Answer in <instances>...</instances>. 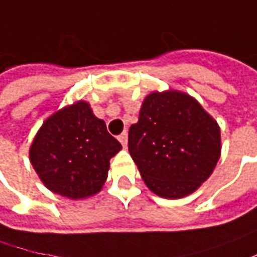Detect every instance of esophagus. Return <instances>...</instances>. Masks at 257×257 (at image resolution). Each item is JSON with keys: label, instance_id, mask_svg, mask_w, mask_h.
<instances>
[{"label": "esophagus", "instance_id": "obj_1", "mask_svg": "<svg viewBox=\"0 0 257 257\" xmlns=\"http://www.w3.org/2000/svg\"><path fill=\"white\" fill-rule=\"evenodd\" d=\"M118 139H119V142L122 144V146L126 148V145H128V134H126V132L120 134L119 137H118Z\"/></svg>", "mask_w": 257, "mask_h": 257}]
</instances>
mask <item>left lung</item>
<instances>
[{
	"label": "left lung",
	"instance_id": "obj_1",
	"mask_svg": "<svg viewBox=\"0 0 257 257\" xmlns=\"http://www.w3.org/2000/svg\"><path fill=\"white\" fill-rule=\"evenodd\" d=\"M129 154L145 185L165 199H181L200 188L220 158V128L193 96L154 91L131 125Z\"/></svg>",
	"mask_w": 257,
	"mask_h": 257
}]
</instances>
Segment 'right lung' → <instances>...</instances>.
Returning <instances> with one entry per match:
<instances>
[{
  "label": "right lung",
  "mask_w": 257,
  "mask_h": 257,
  "mask_svg": "<svg viewBox=\"0 0 257 257\" xmlns=\"http://www.w3.org/2000/svg\"><path fill=\"white\" fill-rule=\"evenodd\" d=\"M120 149L91 105L78 101L44 120L30 148V161L47 189L78 200L101 192L109 161Z\"/></svg>",
  "instance_id": "right-lung-1"
}]
</instances>
